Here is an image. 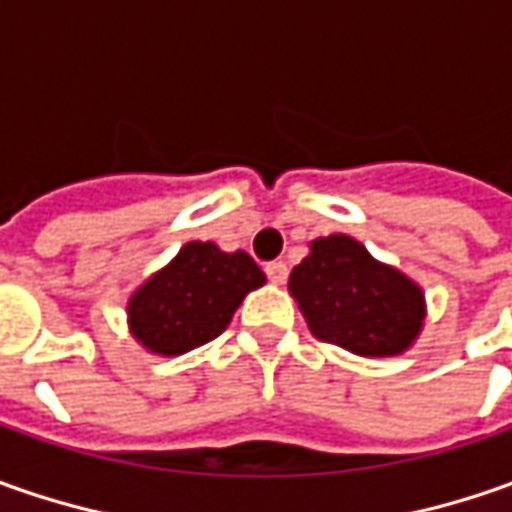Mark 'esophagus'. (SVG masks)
Returning <instances> with one entry per match:
<instances>
[{
    "label": "esophagus",
    "mask_w": 512,
    "mask_h": 512,
    "mask_svg": "<svg viewBox=\"0 0 512 512\" xmlns=\"http://www.w3.org/2000/svg\"><path fill=\"white\" fill-rule=\"evenodd\" d=\"M267 279L273 282V285H285L287 282V265L285 262H270V265L265 267Z\"/></svg>",
    "instance_id": "34e87169"
}]
</instances>
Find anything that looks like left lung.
Listing matches in <instances>:
<instances>
[{"label":"left lung","instance_id":"obj_1","mask_svg":"<svg viewBox=\"0 0 512 512\" xmlns=\"http://www.w3.org/2000/svg\"><path fill=\"white\" fill-rule=\"evenodd\" d=\"M287 290L316 339L356 356H399L422 333V287L344 233L310 242Z\"/></svg>","mask_w":512,"mask_h":512}]
</instances>
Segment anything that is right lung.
<instances>
[{"label":"right lung","mask_w":512,"mask_h":512,"mask_svg":"<svg viewBox=\"0 0 512 512\" xmlns=\"http://www.w3.org/2000/svg\"><path fill=\"white\" fill-rule=\"evenodd\" d=\"M265 273L245 250L225 253L213 242H187L128 302L133 339L156 356H182L216 339Z\"/></svg>","instance_id":"1"}]
</instances>
